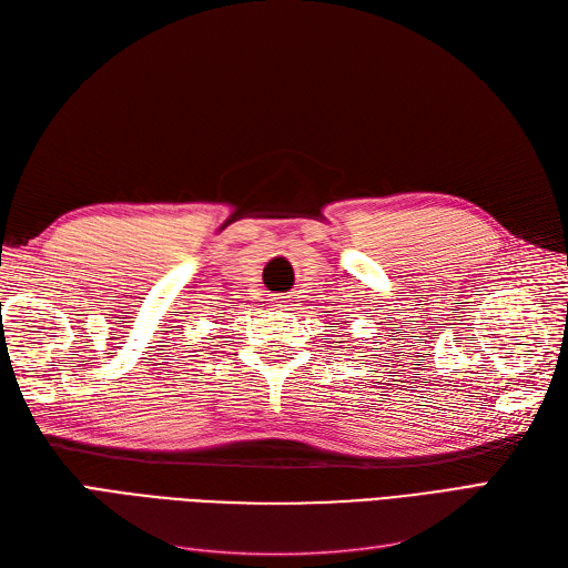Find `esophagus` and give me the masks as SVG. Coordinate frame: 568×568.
I'll return each mask as SVG.
<instances>
[{
  "label": "esophagus",
  "instance_id": "obj_1",
  "mask_svg": "<svg viewBox=\"0 0 568 568\" xmlns=\"http://www.w3.org/2000/svg\"><path fill=\"white\" fill-rule=\"evenodd\" d=\"M284 307H288L284 296H274V298H272V311H284Z\"/></svg>",
  "mask_w": 568,
  "mask_h": 568
}]
</instances>
